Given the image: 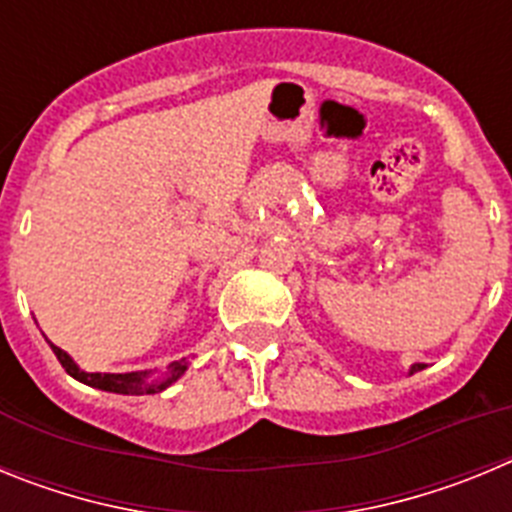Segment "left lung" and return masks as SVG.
I'll return each instance as SVG.
<instances>
[{
  "label": "left lung",
  "instance_id": "1",
  "mask_svg": "<svg viewBox=\"0 0 512 512\" xmlns=\"http://www.w3.org/2000/svg\"><path fill=\"white\" fill-rule=\"evenodd\" d=\"M420 369H423V364H415L413 369H410V374H415V372H420Z\"/></svg>",
  "mask_w": 512,
  "mask_h": 512
}]
</instances>
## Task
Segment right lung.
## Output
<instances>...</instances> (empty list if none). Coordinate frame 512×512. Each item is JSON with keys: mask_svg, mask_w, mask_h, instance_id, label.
I'll return each mask as SVG.
<instances>
[{"mask_svg": "<svg viewBox=\"0 0 512 512\" xmlns=\"http://www.w3.org/2000/svg\"><path fill=\"white\" fill-rule=\"evenodd\" d=\"M53 354H56V359L61 361V366L66 369V372L71 374L74 379H79V382L89 384V387H97V390H104V392H117V395H156V392L166 390L174 379H179L184 374V369H187V361H176V364H171V374L166 382H148L146 379V372H130V374H89V372H81L79 366L74 364V361L69 359V354L66 351H61L58 346H53Z\"/></svg>", "mask_w": 512, "mask_h": 512, "instance_id": "obj_1", "label": "right lung"}]
</instances>
